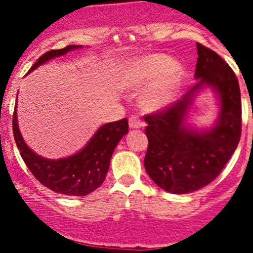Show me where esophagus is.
I'll return each instance as SVG.
<instances>
[{
    "instance_id": "1",
    "label": "esophagus",
    "mask_w": 253,
    "mask_h": 253,
    "mask_svg": "<svg viewBox=\"0 0 253 253\" xmlns=\"http://www.w3.org/2000/svg\"><path fill=\"white\" fill-rule=\"evenodd\" d=\"M142 125V120H140V118H138V116H130V118H129V126H130L131 129L140 128Z\"/></svg>"
}]
</instances>
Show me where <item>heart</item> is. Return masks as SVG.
Wrapping results in <instances>:
<instances>
[{
	"label": "heart",
	"instance_id": "b5f03b06",
	"mask_svg": "<svg viewBox=\"0 0 253 253\" xmlns=\"http://www.w3.org/2000/svg\"><path fill=\"white\" fill-rule=\"evenodd\" d=\"M184 80V68L169 55L152 54L134 60L124 76L129 88H142L151 84L142 95L140 104L147 110H160L177 96Z\"/></svg>",
	"mask_w": 253,
	"mask_h": 253
}]
</instances>
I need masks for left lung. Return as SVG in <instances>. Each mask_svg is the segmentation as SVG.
<instances>
[{"instance_id": "obj_1", "label": "left lung", "mask_w": 253, "mask_h": 253, "mask_svg": "<svg viewBox=\"0 0 253 253\" xmlns=\"http://www.w3.org/2000/svg\"><path fill=\"white\" fill-rule=\"evenodd\" d=\"M198 82L166 110L146 115L148 149L144 167L149 177L172 194H189L215 180L236 151L241 138L242 106L238 80L223 58L196 44ZM205 86L218 100L213 127L195 129L187 123L195 96Z\"/></svg>"}]
</instances>
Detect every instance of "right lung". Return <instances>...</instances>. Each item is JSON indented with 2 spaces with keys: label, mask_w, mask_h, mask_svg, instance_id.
<instances>
[{
  "label": "right lung",
  "mask_w": 253,
  "mask_h": 253,
  "mask_svg": "<svg viewBox=\"0 0 253 253\" xmlns=\"http://www.w3.org/2000/svg\"><path fill=\"white\" fill-rule=\"evenodd\" d=\"M80 48H82V45H68L63 49L46 51L35 62L29 73L50 59ZM128 128L126 119L107 123L97 129L80 152L59 160H49L31 151L25 143L19 129L16 106L12 119L13 138L22 160L31 173L40 184L51 191L69 196H84L100 187L109 171L114 149L120 139L128 133Z\"/></svg>",
  "instance_id": "right-lung-1"
}]
</instances>
